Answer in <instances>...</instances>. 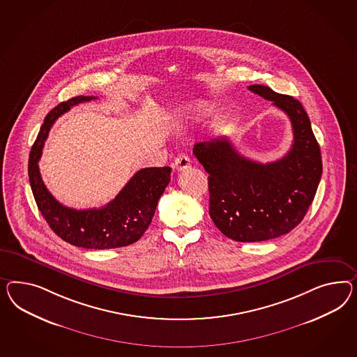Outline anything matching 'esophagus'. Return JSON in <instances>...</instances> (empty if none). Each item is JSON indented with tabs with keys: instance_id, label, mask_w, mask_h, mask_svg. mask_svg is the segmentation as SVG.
Returning <instances> with one entry per match:
<instances>
[{
	"instance_id": "esophagus-1",
	"label": "esophagus",
	"mask_w": 357,
	"mask_h": 357,
	"mask_svg": "<svg viewBox=\"0 0 357 357\" xmlns=\"http://www.w3.org/2000/svg\"><path fill=\"white\" fill-rule=\"evenodd\" d=\"M174 165H175V169L178 172H183V170L190 167V157L183 153L178 154L174 160Z\"/></svg>"
}]
</instances>
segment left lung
Listing matches in <instances>:
<instances>
[{
    "mask_svg": "<svg viewBox=\"0 0 357 357\" xmlns=\"http://www.w3.org/2000/svg\"><path fill=\"white\" fill-rule=\"evenodd\" d=\"M248 89L289 116L294 143L287 154L274 162H256L239 154L225 136L193 146L209 174L211 218L223 235L244 243L269 241L295 229L322 175L319 145L299 100L261 84Z\"/></svg>",
    "mask_w": 357,
    "mask_h": 357,
    "instance_id": "8db88e82",
    "label": "left lung"
}]
</instances>
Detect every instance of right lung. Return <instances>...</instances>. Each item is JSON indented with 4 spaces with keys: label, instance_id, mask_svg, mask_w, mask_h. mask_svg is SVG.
<instances>
[{
    "label": "right lung",
    "instance_id": "right-lung-1",
    "mask_svg": "<svg viewBox=\"0 0 357 357\" xmlns=\"http://www.w3.org/2000/svg\"><path fill=\"white\" fill-rule=\"evenodd\" d=\"M93 98L97 97H73L49 112L29 153V184L44 220L61 239L87 250H110L130 245L143 236L152 222L157 202L170 182L172 167L139 170L116 199L101 208L77 211L58 203L40 175L41 151L58 116Z\"/></svg>",
    "mask_w": 357,
    "mask_h": 357
}]
</instances>
